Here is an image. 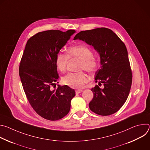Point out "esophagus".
I'll use <instances>...</instances> for the list:
<instances>
[{
	"label": "esophagus",
	"instance_id": "1",
	"mask_svg": "<svg viewBox=\"0 0 150 150\" xmlns=\"http://www.w3.org/2000/svg\"><path fill=\"white\" fill-rule=\"evenodd\" d=\"M82 91V90H80V89H78V90H76L75 91V92H76V94H79V93H81Z\"/></svg>",
	"mask_w": 150,
	"mask_h": 150
}]
</instances>
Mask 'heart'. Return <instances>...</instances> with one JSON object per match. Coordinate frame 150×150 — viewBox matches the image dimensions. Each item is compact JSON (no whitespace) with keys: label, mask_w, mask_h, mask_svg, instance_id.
Wrapping results in <instances>:
<instances>
[{"label":"heart","mask_w":150,"mask_h":150,"mask_svg":"<svg viewBox=\"0 0 150 150\" xmlns=\"http://www.w3.org/2000/svg\"><path fill=\"white\" fill-rule=\"evenodd\" d=\"M68 54L59 51L56 56V65L59 71L64 72L67 68L70 57H75L81 60L79 70H85L89 73L95 72L98 67V59L93 56V50L88 47L83 45L72 46L69 48ZM87 81V77L83 72L69 73L64 76L62 82L64 84L74 88H81Z\"/></svg>","instance_id":"1"}]
</instances>
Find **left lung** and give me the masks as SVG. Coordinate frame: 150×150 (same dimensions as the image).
Segmentation results:
<instances>
[{"label": "left lung", "mask_w": 150, "mask_h": 150, "mask_svg": "<svg viewBox=\"0 0 150 150\" xmlns=\"http://www.w3.org/2000/svg\"><path fill=\"white\" fill-rule=\"evenodd\" d=\"M74 40H80L92 46L99 54L101 68L95 74L96 85L89 108L94 113L108 116L117 112L126 101L132 85V75L125 44L111 30L98 28L82 31Z\"/></svg>", "instance_id": "8db88e82"}]
</instances>
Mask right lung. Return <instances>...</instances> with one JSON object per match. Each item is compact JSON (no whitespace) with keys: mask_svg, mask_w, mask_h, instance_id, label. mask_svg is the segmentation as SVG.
Wrapping results in <instances>:
<instances>
[{"mask_svg":"<svg viewBox=\"0 0 150 150\" xmlns=\"http://www.w3.org/2000/svg\"><path fill=\"white\" fill-rule=\"evenodd\" d=\"M75 33L47 30L40 32L27 41L19 72L27 99L36 113L49 120H57L69 112L75 91L68 85H57L59 76L56 56Z\"/></svg>","mask_w":150,"mask_h":150,"instance_id":"add662e5","label":"right lung"}]
</instances>
